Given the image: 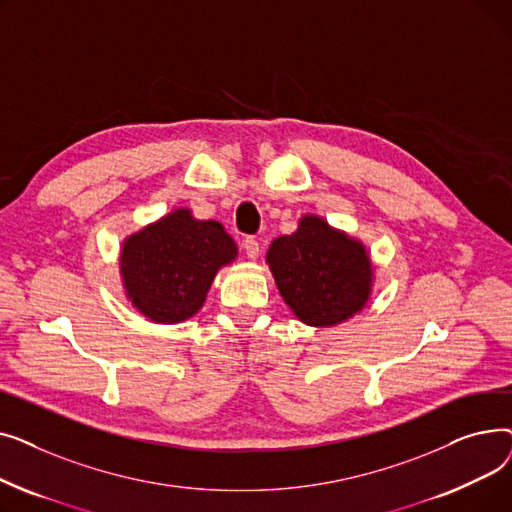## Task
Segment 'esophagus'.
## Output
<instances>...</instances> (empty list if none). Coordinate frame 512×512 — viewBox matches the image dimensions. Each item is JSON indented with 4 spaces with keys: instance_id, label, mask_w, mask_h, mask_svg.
Returning <instances> with one entry per match:
<instances>
[{
    "instance_id": "obj_1",
    "label": "esophagus",
    "mask_w": 512,
    "mask_h": 512,
    "mask_svg": "<svg viewBox=\"0 0 512 512\" xmlns=\"http://www.w3.org/2000/svg\"><path fill=\"white\" fill-rule=\"evenodd\" d=\"M242 249H245L249 259H257V255H259V240L255 236H247L245 242H242Z\"/></svg>"
}]
</instances>
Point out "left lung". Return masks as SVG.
Returning a JSON list of instances; mask_svg holds the SVG:
<instances>
[{
  "label": "left lung",
  "mask_w": 512,
  "mask_h": 512,
  "mask_svg": "<svg viewBox=\"0 0 512 512\" xmlns=\"http://www.w3.org/2000/svg\"><path fill=\"white\" fill-rule=\"evenodd\" d=\"M267 263L286 305L307 326L342 324L369 301L373 272L365 247L317 215L276 238Z\"/></svg>",
  "instance_id": "8db88e82"
}]
</instances>
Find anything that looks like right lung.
<instances>
[{"label": "right lung", "instance_id": "add662e5", "mask_svg": "<svg viewBox=\"0 0 512 512\" xmlns=\"http://www.w3.org/2000/svg\"><path fill=\"white\" fill-rule=\"evenodd\" d=\"M234 257L236 245L220 222L176 209L124 240L120 272L128 299L145 317L178 324L203 307L215 274Z\"/></svg>", "mask_w": 512, "mask_h": 512}]
</instances>
